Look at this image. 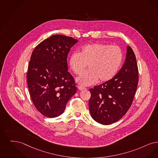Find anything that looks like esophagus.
Listing matches in <instances>:
<instances>
[{
	"label": "esophagus",
	"mask_w": 158,
	"mask_h": 158,
	"mask_svg": "<svg viewBox=\"0 0 158 158\" xmlns=\"http://www.w3.org/2000/svg\"><path fill=\"white\" fill-rule=\"evenodd\" d=\"M78 89H80V90H84V89H86V88H85V87H84L82 86H78Z\"/></svg>",
	"instance_id": "obj_1"
}]
</instances>
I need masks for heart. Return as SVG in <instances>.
Here are the masks:
<instances>
[{"label":"heart","mask_w":158,"mask_h":158,"mask_svg":"<svg viewBox=\"0 0 158 158\" xmlns=\"http://www.w3.org/2000/svg\"><path fill=\"white\" fill-rule=\"evenodd\" d=\"M123 52L117 46L94 43L82 47L79 53H74L69 64L73 71L80 75L89 65V69L77 78V82L84 86L96 82H106L112 79L123 61Z\"/></svg>","instance_id":"obj_1"}]
</instances>
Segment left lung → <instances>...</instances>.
<instances>
[{
	"label": "left lung",
	"mask_w": 158,
	"mask_h": 158,
	"mask_svg": "<svg viewBox=\"0 0 158 158\" xmlns=\"http://www.w3.org/2000/svg\"><path fill=\"white\" fill-rule=\"evenodd\" d=\"M138 84V68L135 55L127 46L123 67L109 81L90 89L89 109L92 118L99 123L116 122L130 108Z\"/></svg>",
	"instance_id": "left-lung-1"
}]
</instances>
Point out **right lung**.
I'll list each match as a JSON object with an SVG mask.
<instances>
[{"instance_id":"1","label":"right lung","mask_w":158,"mask_h":158,"mask_svg":"<svg viewBox=\"0 0 158 158\" xmlns=\"http://www.w3.org/2000/svg\"><path fill=\"white\" fill-rule=\"evenodd\" d=\"M77 42L72 37L54 35L41 42L32 53L27 76V86L35 107L45 116H60L76 93L67 59L70 49Z\"/></svg>"}]
</instances>
